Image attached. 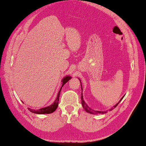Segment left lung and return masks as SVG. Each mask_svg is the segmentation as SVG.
<instances>
[{
  "mask_svg": "<svg viewBox=\"0 0 146 146\" xmlns=\"http://www.w3.org/2000/svg\"><path fill=\"white\" fill-rule=\"evenodd\" d=\"M81 90H82V86H81ZM123 97L121 99V100H122V99L123 98ZM121 100L119 101V102H121ZM119 102H118L116 106H114V107L115 108V107H116L117 105H118V104L119 103ZM81 104H82V107H83V108L86 110V112H90V113H92V114H100V113H102V114H104V113H106V111H104V112H102V111H93V110H92V109H91L90 107L88 106L87 105H86V104L84 102V101L83 100V98H82V93H81ZM114 108H111V111H112V109H113Z\"/></svg>",
  "mask_w": 146,
  "mask_h": 146,
  "instance_id": "8db88e82",
  "label": "left lung"
}]
</instances>
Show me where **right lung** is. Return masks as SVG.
I'll return each mask as SVG.
<instances>
[{
  "label": "right lung",
  "mask_w": 146,
  "mask_h": 146,
  "mask_svg": "<svg viewBox=\"0 0 146 146\" xmlns=\"http://www.w3.org/2000/svg\"><path fill=\"white\" fill-rule=\"evenodd\" d=\"M70 79H71V77H70V76H67V77H65V78H64V79H63V80H62V86L61 87V88H60V90L59 91L58 93V95H57V97H56V100L54 101V102L53 104H52V105L49 106L48 107H44V108H42V109H38V110H33V109H30V108H28L29 111L30 112H33V113L39 114H50V113H52V112H53L56 109V108L58 107V106L60 93V92H61L62 88L66 83V82L69 81Z\"/></svg>",
  "instance_id": "obj_1"
}]
</instances>
